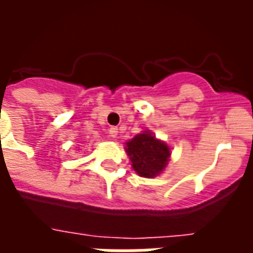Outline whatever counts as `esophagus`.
<instances>
[{"mask_svg":"<svg viewBox=\"0 0 253 253\" xmlns=\"http://www.w3.org/2000/svg\"><path fill=\"white\" fill-rule=\"evenodd\" d=\"M108 134H110V137L115 138L118 135V128L116 127H111L110 130H108Z\"/></svg>","mask_w":253,"mask_h":253,"instance_id":"esophagus-1","label":"esophagus"}]
</instances>
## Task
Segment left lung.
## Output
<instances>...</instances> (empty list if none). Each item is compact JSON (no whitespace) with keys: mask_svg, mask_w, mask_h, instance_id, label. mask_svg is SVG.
I'll use <instances>...</instances> for the list:
<instances>
[{"mask_svg":"<svg viewBox=\"0 0 253 253\" xmlns=\"http://www.w3.org/2000/svg\"><path fill=\"white\" fill-rule=\"evenodd\" d=\"M126 145L132 168L142 177L157 176L168 164L169 148L149 132L138 134Z\"/></svg>","mask_w":253,"mask_h":253,"instance_id":"1","label":"left lung"}]
</instances>
